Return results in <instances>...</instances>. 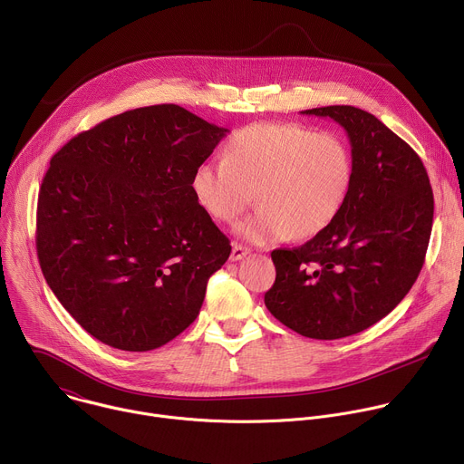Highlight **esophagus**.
Returning <instances> with one entry per match:
<instances>
[{"mask_svg": "<svg viewBox=\"0 0 464 464\" xmlns=\"http://www.w3.org/2000/svg\"><path fill=\"white\" fill-rule=\"evenodd\" d=\"M249 253V249L246 247V246H242V244H233V249H231V260H240V258H244L246 255Z\"/></svg>", "mask_w": 464, "mask_h": 464, "instance_id": "1", "label": "esophagus"}]
</instances>
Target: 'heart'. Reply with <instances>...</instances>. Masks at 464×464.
<instances>
[{
	"mask_svg": "<svg viewBox=\"0 0 464 464\" xmlns=\"http://www.w3.org/2000/svg\"><path fill=\"white\" fill-rule=\"evenodd\" d=\"M353 181L351 147L334 131L256 122L226 141L222 163L198 167L190 188L222 224L235 222L255 194L258 209L237 231L251 244H274L324 233L342 215Z\"/></svg>",
	"mask_w": 464,
	"mask_h": 464,
	"instance_id": "obj_1",
	"label": "heart"
}]
</instances>
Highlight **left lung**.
<instances>
[{
  "label": "left lung",
  "mask_w": 464,
  "mask_h": 464,
  "mask_svg": "<svg viewBox=\"0 0 464 464\" xmlns=\"http://www.w3.org/2000/svg\"><path fill=\"white\" fill-rule=\"evenodd\" d=\"M330 117L351 140L354 181L324 233L274 249L266 308L297 334L340 340L385 317L417 281L433 224V190L419 154L372 113L354 106L303 111Z\"/></svg>",
  "instance_id": "obj_1"
}]
</instances>
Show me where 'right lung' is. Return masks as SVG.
<instances>
[{
  "label": "right lung",
  "instance_id": "1",
  "mask_svg": "<svg viewBox=\"0 0 464 464\" xmlns=\"http://www.w3.org/2000/svg\"><path fill=\"white\" fill-rule=\"evenodd\" d=\"M226 131L156 104L81 131L51 158L36 209L40 268L99 342L152 351L200 314L231 244L190 179Z\"/></svg>",
  "mask_w": 464,
  "mask_h": 464
}]
</instances>
